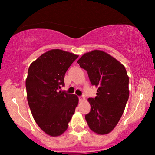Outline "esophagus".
Masks as SVG:
<instances>
[{
    "instance_id": "esophagus-1",
    "label": "esophagus",
    "mask_w": 155,
    "mask_h": 155,
    "mask_svg": "<svg viewBox=\"0 0 155 155\" xmlns=\"http://www.w3.org/2000/svg\"><path fill=\"white\" fill-rule=\"evenodd\" d=\"M79 99H80V101H83L84 99V96H80V97H79Z\"/></svg>"
}]
</instances>
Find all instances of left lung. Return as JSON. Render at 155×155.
<instances>
[{
    "instance_id": "obj_1",
    "label": "left lung",
    "mask_w": 155,
    "mask_h": 155,
    "mask_svg": "<svg viewBox=\"0 0 155 155\" xmlns=\"http://www.w3.org/2000/svg\"><path fill=\"white\" fill-rule=\"evenodd\" d=\"M87 71L92 85L98 87L95 98H89L90 112L86 121L93 132L109 133L124 113L129 97V78L124 65L103 51L94 50L78 61Z\"/></svg>"
}]
</instances>
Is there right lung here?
<instances>
[{
	"instance_id": "add662e5",
	"label": "right lung",
	"mask_w": 155,
	"mask_h": 155,
	"mask_svg": "<svg viewBox=\"0 0 155 155\" xmlns=\"http://www.w3.org/2000/svg\"><path fill=\"white\" fill-rule=\"evenodd\" d=\"M78 57L73 53L51 49L29 67L27 101L36 123L50 136H59L67 130L78 104L77 95L58 91L64 86L67 70Z\"/></svg>"
}]
</instances>
